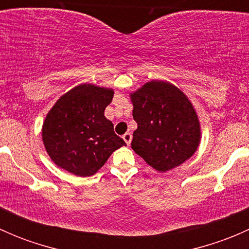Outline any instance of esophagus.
<instances>
[{"label": "esophagus", "instance_id": "34e87169", "mask_svg": "<svg viewBox=\"0 0 249 249\" xmlns=\"http://www.w3.org/2000/svg\"><path fill=\"white\" fill-rule=\"evenodd\" d=\"M123 140L125 141V143H126L127 145H130V143H131V140H132V135L130 134V132H126V134L123 136Z\"/></svg>", "mask_w": 249, "mask_h": 249}]
</instances>
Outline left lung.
Masks as SVG:
<instances>
[{
	"instance_id": "left-lung-1",
	"label": "left lung",
	"mask_w": 249,
	"mask_h": 249,
	"mask_svg": "<svg viewBox=\"0 0 249 249\" xmlns=\"http://www.w3.org/2000/svg\"><path fill=\"white\" fill-rule=\"evenodd\" d=\"M131 148L148 165L166 172L189 159L200 143V123L188 97L175 85L152 80L131 94Z\"/></svg>"
}]
</instances>
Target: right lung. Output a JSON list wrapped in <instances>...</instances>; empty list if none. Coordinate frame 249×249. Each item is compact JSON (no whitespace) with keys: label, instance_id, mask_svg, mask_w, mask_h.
Listing matches in <instances>:
<instances>
[{"label":"right lung","instance_id":"obj_1","mask_svg":"<svg viewBox=\"0 0 249 249\" xmlns=\"http://www.w3.org/2000/svg\"><path fill=\"white\" fill-rule=\"evenodd\" d=\"M113 90L82 84L62 95L47 114L42 139L50 159L80 177L96 173L118 148L126 145L117 136L105 109Z\"/></svg>","mask_w":249,"mask_h":249}]
</instances>
